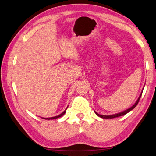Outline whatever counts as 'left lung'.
Listing matches in <instances>:
<instances>
[{"label": "left lung", "instance_id": "8db88e82", "mask_svg": "<svg viewBox=\"0 0 156 156\" xmlns=\"http://www.w3.org/2000/svg\"><path fill=\"white\" fill-rule=\"evenodd\" d=\"M143 90H144V88H143ZM142 92H143V91H142V92H141V94H140V97H139V98H138V99L137 100V101L135 102V103L133 106H132V107H131L130 108H127V110H125V111H122V112H119V113H116V114L111 115H100V114L97 113V112H96V111H94V112L96 113V115H97V116H98L99 117H101V118H102V119H113V118H115V117H121V116L125 115V114L128 113V112H129V111H131V110H133V109L135 107H136L137 105L138 104L139 101H140V98H141V97Z\"/></svg>", "mask_w": 156, "mask_h": 156}]
</instances>
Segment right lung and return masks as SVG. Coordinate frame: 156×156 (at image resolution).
<instances>
[{
  "mask_svg": "<svg viewBox=\"0 0 156 156\" xmlns=\"http://www.w3.org/2000/svg\"><path fill=\"white\" fill-rule=\"evenodd\" d=\"M68 107H67V108H66V109H65V111L63 112H62V113L60 114V115H58V116H55V117H49V118H43V119H48V120H50V119H58V118H59V117H61L62 116H63L64 115L65 113H66V109L68 108ZM42 118V117H41Z\"/></svg>",
  "mask_w": 156,
  "mask_h": 156,
  "instance_id": "obj_1",
  "label": "right lung"
}]
</instances>
